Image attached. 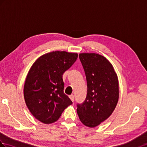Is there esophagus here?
I'll list each match as a JSON object with an SVG mask.
<instances>
[{"mask_svg":"<svg viewBox=\"0 0 147 147\" xmlns=\"http://www.w3.org/2000/svg\"><path fill=\"white\" fill-rule=\"evenodd\" d=\"M69 98L71 99V101H74V96L73 94H71V95H70V96H69Z\"/></svg>","mask_w":147,"mask_h":147,"instance_id":"34e87169","label":"esophagus"}]
</instances>
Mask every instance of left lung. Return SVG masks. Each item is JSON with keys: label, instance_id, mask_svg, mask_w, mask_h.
I'll list each match as a JSON object with an SVG mask.
<instances>
[{"label": "left lung", "instance_id": "left-lung-1", "mask_svg": "<svg viewBox=\"0 0 147 147\" xmlns=\"http://www.w3.org/2000/svg\"><path fill=\"white\" fill-rule=\"evenodd\" d=\"M87 81V94L83 103L77 104L82 123L93 128L110 117L117 105L119 88L117 75L111 64L100 54L79 55Z\"/></svg>", "mask_w": 147, "mask_h": 147}]
</instances>
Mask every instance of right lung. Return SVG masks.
<instances>
[{
  "instance_id": "add662e5",
  "label": "right lung",
  "mask_w": 147,
  "mask_h": 147,
  "mask_svg": "<svg viewBox=\"0 0 147 147\" xmlns=\"http://www.w3.org/2000/svg\"><path fill=\"white\" fill-rule=\"evenodd\" d=\"M78 54L53 51L37 59L24 86V96L32 115L45 124L52 123L73 102L64 93L63 74L73 65Z\"/></svg>"
}]
</instances>
